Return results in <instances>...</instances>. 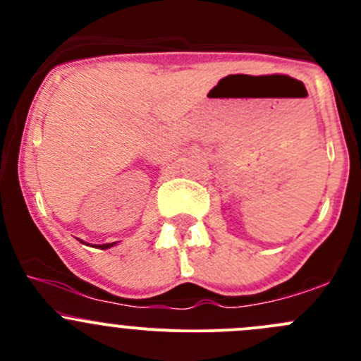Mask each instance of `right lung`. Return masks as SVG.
<instances>
[{
    "instance_id": "1",
    "label": "right lung",
    "mask_w": 361,
    "mask_h": 361,
    "mask_svg": "<svg viewBox=\"0 0 361 361\" xmlns=\"http://www.w3.org/2000/svg\"><path fill=\"white\" fill-rule=\"evenodd\" d=\"M116 243H106V245H97V248L101 250H106V248H111V246H115Z\"/></svg>"
}]
</instances>
